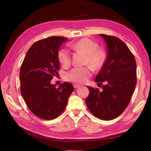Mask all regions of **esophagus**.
Wrapping results in <instances>:
<instances>
[{
  "label": "esophagus",
  "mask_w": 151,
  "mask_h": 151,
  "mask_svg": "<svg viewBox=\"0 0 151 151\" xmlns=\"http://www.w3.org/2000/svg\"><path fill=\"white\" fill-rule=\"evenodd\" d=\"M73 87H74V88H78V87H80V85H77V84H75V85H73Z\"/></svg>",
  "instance_id": "obj_1"
}]
</instances>
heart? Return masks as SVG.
I'll return each instance as SVG.
<instances>
[{"label": "heart", "instance_id": "1", "mask_svg": "<svg viewBox=\"0 0 151 151\" xmlns=\"http://www.w3.org/2000/svg\"><path fill=\"white\" fill-rule=\"evenodd\" d=\"M98 45L91 39L84 38L76 42L72 46L73 50L87 55L86 64H89L94 70H99L103 67L106 62V55L104 51L98 50ZM58 60L64 67H67L70 64V53L66 49H61L58 52ZM92 75L91 67H77L68 72L65 78L69 81L76 83H84L87 82Z\"/></svg>", "mask_w": 151, "mask_h": 151}]
</instances>
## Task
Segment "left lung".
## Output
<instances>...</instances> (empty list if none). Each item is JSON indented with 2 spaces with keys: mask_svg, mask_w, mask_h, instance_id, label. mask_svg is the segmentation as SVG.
I'll return each mask as SVG.
<instances>
[{
  "mask_svg": "<svg viewBox=\"0 0 151 151\" xmlns=\"http://www.w3.org/2000/svg\"><path fill=\"white\" fill-rule=\"evenodd\" d=\"M106 43V62L94 79L106 81L102 91L87 86L90 94L85 102L97 118L105 121L121 114L130 103L136 85V64L133 54L121 40L115 36L100 35Z\"/></svg>",
  "mask_w": 151,
  "mask_h": 151,
  "instance_id": "left-lung-1",
  "label": "left lung"
}]
</instances>
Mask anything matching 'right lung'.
Returning a JSON list of instances; mask_svg holds the SVG:
<instances>
[{"mask_svg":"<svg viewBox=\"0 0 151 151\" xmlns=\"http://www.w3.org/2000/svg\"><path fill=\"white\" fill-rule=\"evenodd\" d=\"M67 41L64 37L51 36L35 42L21 64V95L30 111L42 119L51 120L59 116L74 90L68 82H64L58 88L51 83L60 69L57 57L60 46Z\"/></svg>","mask_w":151,"mask_h":151,"instance_id":"add662e5","label":"right lung"}]
</instances>
